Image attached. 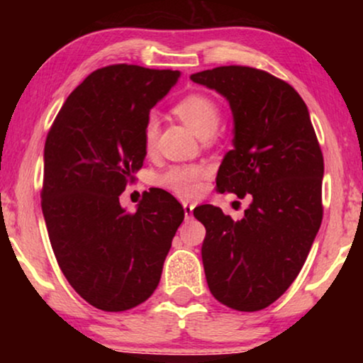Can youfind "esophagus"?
<instances>
[{"mask_svg": "<svg viewBox=\"0 0 363 363\" xmlns=\"http://www.w3.org/2000/svg\"><path fill=\"white\" fill-rule=\"evenodd\" d=\"M193 210H195V205H193V203H188V201L183 203V211H185L186 220H190L193 216Z\"/></svg>", "mask_w": 363, "mask_h": 363, "instance_id": "obj_1", "label": "esophagus"}]
</instances>
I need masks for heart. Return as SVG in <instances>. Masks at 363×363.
I'll list each match as a JSON object with an SVG mask.
<instances>
[{
  "label": "heart",
  "mask_w": 363,
  "mask_h": 363,
  "mask_svg": "<svg viewBox=\"0 0 363 363\" xmlns=\"http://www.w3.org/2000/svg\"><path fill=\"white\" fill-rule=\"evenodd\" d=\"M173 112L201 138L213 135L221 121L218 104L205 94H188L175 104ZM157 132L158 123L155 118L150 117L143 127V143L148 150L157 140ZM205 175L206 170L200 165H177L160 175L158 183L182 196H195L201 190Z\"/></svg>",
  "instance_id": "b5f03b06"
}]
</instances>
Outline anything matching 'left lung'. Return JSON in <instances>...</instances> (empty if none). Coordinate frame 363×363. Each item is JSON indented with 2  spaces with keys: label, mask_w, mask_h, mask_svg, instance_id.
<instances>
[{
  "label": "left lung",
  "mask_w": 363,
  "mask_h": 363,
  "mask_svg": "<svg viewBox=\"0 0 363 363\" xmlns=\"http://www.w3.org/2000/svg\"><path fill=\"white\" fill-rule=\"evenodd\" d=\"M230 102L233 150L216 177L221 193L251 195L235 221L218 206H196L208 287L231 309L271 306L299 274L322 223L324 157L306 102L289 84L246 66L191 74Z\"/></svg>",
  "instance_id": "obj_1"
}]
</instances>
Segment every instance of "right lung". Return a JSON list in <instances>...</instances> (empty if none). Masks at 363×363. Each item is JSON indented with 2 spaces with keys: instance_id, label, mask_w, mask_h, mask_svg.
<instances>
[{
  "instance_id": "obj_1",
  "label": "right lung",
  "mask_w": 363,
  "mask_h": 363,
  "mask_svg": "<svg viewBox=\"0 0 363 363\" xmlns=\"http://www.w3.org/2000/svg\"><path fill=\"white\" fill-rule=\"evenodd\" d=\"M180 71L113 64L84 79L64 102L44 145L41 206L54 256L74 291L106 312L145 302L185 211L160 188L135 213L118 196L140 170L150 108Z\"/></svg>"
}]
</instances>
